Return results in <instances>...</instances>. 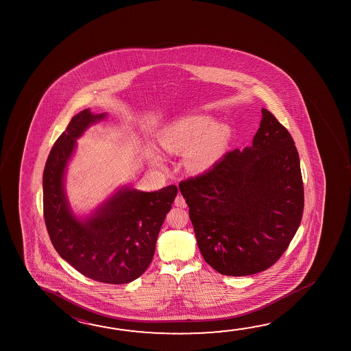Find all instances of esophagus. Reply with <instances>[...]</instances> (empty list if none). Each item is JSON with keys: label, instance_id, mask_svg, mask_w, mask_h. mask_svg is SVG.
Instances as JSON below:
<instances>
[{"label": "esophagus", "instance_id": "34e87169", "mask_svg": "<svg viewBox=\"0 0 351 351\" xmlns=\"http://www.w3.org/2000/svg\"><path fill=\"white\" fill-rule=\"evenodd\" d=\"M173 203H175V206H176V207L186 208V206H187L184 197L181 195H178V197L175 198V202H173Z\"/></svg>", "mask_w": 351, "mask_h": 351}]
</instances>
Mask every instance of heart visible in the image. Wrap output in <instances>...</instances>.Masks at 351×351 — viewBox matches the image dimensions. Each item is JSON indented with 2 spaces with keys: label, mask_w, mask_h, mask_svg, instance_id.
<instances>
[{
  "label": "heart",
  "mask_w": 351,
  "mask_h": 351,
  "mask_svg": "<svg viewBox=\"0 0 351 351\" xmlns=\"http://www.w3.org/2000/svg\"><path fill=\"white\" fill-rule=\"evenodd\" d=\"M229 139V130L214 125L208 116H190L169 127L162 138V147L171 153H189L187 167L202 171L218 159Z\"/></svg>",
  "instance_id": "1"
}]
</instances>
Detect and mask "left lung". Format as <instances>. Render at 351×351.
Masks as SVG:
<instances>
[{"label":"left lung","mask_w":351,"mask_h":351,"mask_svg":"<svg viewBox=\"0 0 351 351\" xmlns=\"http://www.w3.org/2000/svg\"><path fill=\"white\" fill-rule=\"evenodd\" d=\"M202 256L223 276H252L282 257L299 229L304 182L291 134L262 109L252 145L178 184Z\"/></svg>","instance_id":"obj_1"}]
</instances>
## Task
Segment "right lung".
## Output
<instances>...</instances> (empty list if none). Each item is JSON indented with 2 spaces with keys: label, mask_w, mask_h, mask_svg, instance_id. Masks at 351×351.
I'll use <instances>...</instances> for the list:
<instances>
[{
  "label": "right lung",
  "mask_w": 351,
  "mask_h": 351,
  "mask_svg": "<svg viewBox=\"0 0 351 351\" xmlns=\"http://www.w3.org/2000/svg\"><path fill=\"white\" fill-rule=\"evenodd\" d=\"M105 117L83 110L53 144L43 176L44 218L53 247L75 269L97 282L127 284L149 267L178 187L156 192L121 187L89 217L77 218L64 192L66 167L75 141Z\"/></svg>",
  "instance_id": "right-lung-1"
}]
</instances>
